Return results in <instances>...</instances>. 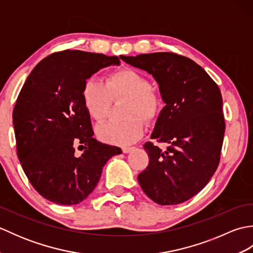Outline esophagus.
Wrapping results in <instances>:
<instances>
[{
	"instance_id": "1",
	"label": "esophagus",
	"mask_w": 253,
	"mask_h": 253,
	"mask_svg": "<svg viewBox=\"0 0 253 253\" xmlns=\"http://www.w3.org/2000/svg\"><path fill=\"white\" fill-rule=\"evenodd\" d=\"M132 149H133V147H124L123 148V152L124 153H129Z\"/></svg>"
}]
</instances>
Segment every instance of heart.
I'll use <instances>...</instances> for the list:
<instances>
[{
	"mask_svg": "<svg viewBox=\"0 0 253 253\" xmlns=\"http://www.w3.org/2000/svg\"><path fill=\"white\" fill-rule=\"evenodd\" d=\"M83 103L87 114L93 121L103 122L109 114L112 99L126 98L124 122H110L96 128V136L101 141L127 146L133 143L144 132V123L153 122L160 115L163 107L162 96L151 89V82L135 69L124 68L109 75L106 84L94 77L84 84Z\"/></svg>",
	"mask_w": 253,
	"mask_h": 253,
	"instance_id": "heart-1",
	"label": "heart"
}]
</instances>
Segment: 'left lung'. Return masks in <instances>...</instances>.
I'll return each instance as SVG.
<instances>
[{"label": "left lung", "mask_w": 253, "mask_h": 253, "mask_svg": "<svg viewBox=\"0 0 253 253\" xmlns=\"http://www.w3.org/2000/svg\"><path fill=\"white\" fill-rule=\"evenodd\" d=\"M157 80L166 105L151 139L144 143L147 169L138 175L143 192L161 206L187 201L201 191L219 163L224 140L223 100L218 85L196 62L170 52L121 56Z\"/></svg>", "instance_id": "obj_1"}]
</instances>
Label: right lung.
I'll use <instances>...</instances> for the list:
<instances>
[{
    "instance_id": "obj_1",
    "label": "right lung",
    "mask_w": 253,
    "mask_h": 253,
    "mask_svg": "<svg viewBox=\"0 0 253 253\" xmlns=\"http://www.w3.org/2000/svg\"><path fill=\"white\" fill-rule=\"evenodd\" d=\"M120 63L117 56L99 53H53L32 69L20 90L13 111L19 162L32 187L53 203L74 206L84 200L107 161L122 153L92 137L82 96L85 80ZM76 147L84 150L82 156Z\"/></svg>"
}]
</instances>
